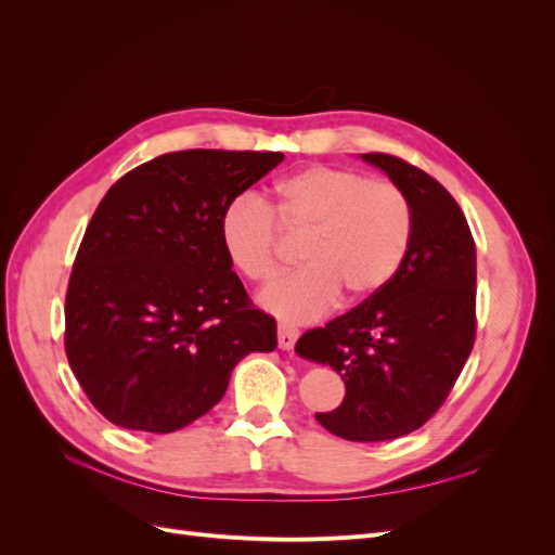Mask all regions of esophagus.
I'll return each instance as SVG.
<instances>
[{"instance_id":"esophagus-1","label":"esophagus","mask_w":555,"mask_h":555,"mask_svg":"<svg viewBox=\"0 0 555 555\" xmlns=\"http://www.w3.org/2000/svg\"><path fill=\"white\" fill-rule=\"evenodd\" d=\"M296 340H298V328L287 326V324H280L278 326V345H280V349H292Z\"/></svg>"}]
</instances>
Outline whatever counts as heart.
Returning <instances> with one entry per match:
<instances>
[{
	"mask_svg": "<svg viewBox=\"0 0 555 555\" xmlns=\"http://www.w3.org/2000/svg\"><path fill=\"white\" fill-rule=\"evenodd\" d=\"M412 206L400 184L347 166L312 164L275 184L271 208L255 194L231 198L220 241L233 271L271 282L282 266V233L304 236V271L268 287L259 304L287 322L322 317L340 292L365 300L389 287L412 243Z\"/></svg>",
	"mask_w": 555,
	"mask_h": 555,
	"instance_id": "obj_1",
	"label": "heart"
}]
</instances>
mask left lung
Returning <instances> with one entry per match:
<instances>
[{
	"instance_id": "left-lung-1",
	"label": "left lung",
	"mask_w": 555,
	"mask_h": 555,
	"mask_svg": "<svg viewBox=\"0 0 555 555\" xmlns=\"http://www.w3.org/2000/svg\"><path fill=\"white\" fill-rule=\"evenodd\" d=\"M361 157L410 198L405 263L389 287L300 335L296 351L345 382L340 408L317 412V422L351 442H382L422 428L473 351L477 249L461 206L438 180L393 155Z\"/></svg>"
}]
</instances>
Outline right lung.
Wrapping results in <instances>:
<instances>
[{
	"instance_id": "1",
	"label": "right lung",
	"mask_w": 555,
	"mask_h": 555,
	"mask_svg": "<svg viewBox=\"0 0 555 555\" xmlns=\"http://www.w3.org/2000/svg\"><path fill=\"white\" fill-rule=\"evenodd\" d=\"M282 153L180 150L117 180L96 206L66 287L64 349L111 424L173 433L222 400L275 319L251 306L220 241L231 198Z\"/></svg>"
}]
</instances>
